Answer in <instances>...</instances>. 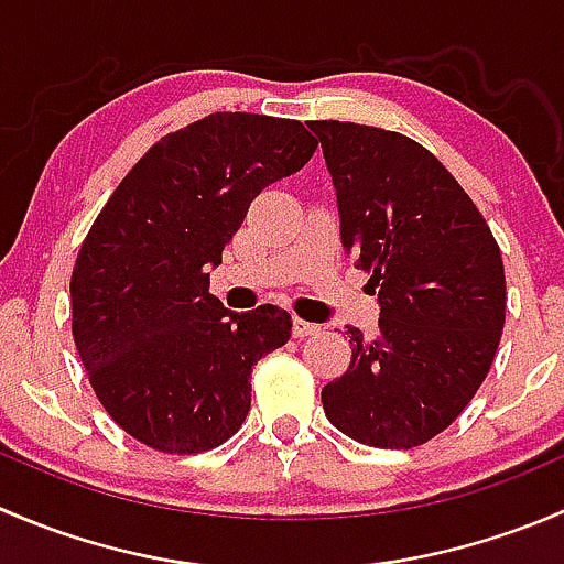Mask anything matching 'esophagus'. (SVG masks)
<instances>
[{
  "mask_svg": "<svg viewBox=\"0 0 564 564\" xmlns=\"http://www.w3.org/2000/svg\"><path fill=\"white\" fill-rule=\"evenodd\" d=\"M314 333H318V324L305 322V318H300V316L292 318V335H294V338H305V335H314Z\"/></svg>",
  "mask_w": 564,
  "mask_h": 564,
  "instance_id": "esophagus-1",
  "label": "esophagus"
}]
</instances>
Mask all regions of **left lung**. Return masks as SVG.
I'll return each instance as SVG.
<instances>
[{
	"label": "left lung",
	"instance_id": "obj_1",
	"mask_svg": "<svg viewBox=\"0 0 564 564\" xmlns=\"http://www.w3.org/2000/svg\"><path fill=\"white\" fill-rule=\"evenodd\" d=\"M308 128L338 193L340 242L382 305L377 338L349 327L351 362L324 384V414L360 445H425L491 371L508 300L502 253L423 144L338 119Z\"/></svg>",
	"mask_w": 564,
	"mask_h": 564
}]
</instances>
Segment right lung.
Instances as JSON below:
<instances>
[{
	"mask_svg": "<svg viewBox=\"0 0 564 564\" xmlns=\"http://www.w3.org/2000/svg\"><path fill=\"white\" fill-rule=\"evenodd\" d=\"M314 152L297 119L209 113L152 144L95 218L70 278L73 340L98 401L141 445L193 456L248 417L253 366L286 344L292 316L224 308L207 270L250 202Z\"/></svg>",
	"mask_w": 564,
	"mask_h": 564,
	"instance_id": "add662e5",
	"label": "right lung"
}]
</instances>
